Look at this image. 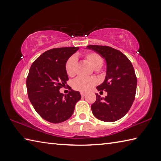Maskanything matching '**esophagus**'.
<instances>
[{"mask_svg":"<svg viewBox=\"0 0 161 161\" xmlns=\"http://www.w3.org/2000/svg\"><path fill=\"white\" fill-rule=\"evenodd\" d=\"M86 95V93H84V92H81V97H84Z\"/></svg>","mask_w":161,"mask_h":161,"instance_id":"obj_1","label":"esophagus"}]
</instances>
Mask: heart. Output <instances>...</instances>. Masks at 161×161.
Instances as JSON below:
<instances>
[{"label":"heart","mask_w":161,"mask_h":161,"mask_svg":"<svg viewBox=\"0 0 161 161\" xmlns=\"http://www.w3.org/2000/svg\"><path fill=\"white\" fill-rule=\"evenodd\" d=\"M86 60L95 69H98L102 66L103 59L100 54L97 53H89L84 56ZM77 59L72 56L67 59L65 63V71L69 77H74L76 74ZM97 84V80L94 77H78L72 81V87L75 90L87 92Z\"/></svg>","instance_id":"obj_1"}]
</instances>
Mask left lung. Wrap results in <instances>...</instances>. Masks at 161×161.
I'll use <instances>...</instances> for the list:
<instances>
[{
	"label": "left lung",
	"instance_id": "1",
	"mask_svg": "<svg viewBox=\"0 0 161 161\" xmlns=\"http://www.w3.org/2000/svg\"><path fill=\"white\" fill-rule=\"evenodd\" d=\"M86 47L100 54L107 65L105 80L97 87L98 91L107 92V95L102 98L96 94V102L91 107L92 113L101 121H116L126 115L135 99L137 78L134 69L121 51L105 45Z\"/></svg>",
	"mask_w": 161,
	"mask_h": 161
}]
</instances>
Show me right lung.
Returning <instances> with one entry per match:
<instances>
[{
  "mask_svg": "<svg viewBox=\"0 0 161 161\" xmlns=\"http://www.w3.org/2000/svg\"><path fill=\"white\" fill-rule=\"evenodd\" d=\"M78 50L77 47L51 49L38 57L30 68L26 80L28 98L37 113L51 123L69 119L81 99L80 92L71 87L64 97L59 92L69 80L65 63Z\"/></svg>",
  "mask_w": 161,
  "mask_h": 161,
  "instance_id": "1",
  "label": "right lung"
}]
</instances>
